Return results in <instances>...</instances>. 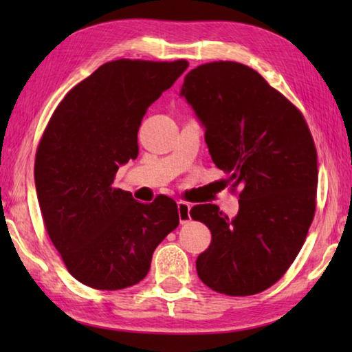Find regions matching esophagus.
I'll use <instances>...</instances> for the list:
<instances>
[{
	"label": "esophagus",
	"mask_w": 352,
	"mask_h": 352,
	"mask_svg": "<svg viewBox=\"0 0 352 352\" xmlns=\"http://www.w3.org/2000/svg\"><path fill=\"white\" fill-rule=\"evenodd\" d=\"M177 210H178V217H180V223H188L190 220V205L186 201H177Z\"/></svg>",
	"instance_id": "1"
}]
</instances>
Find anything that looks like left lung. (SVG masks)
Wrapping results in <instances>:
<instances>
[{"label": "left lung", "instance_id": "1", "mask_svg": "<svg viewBox=\"0 0 352 352\" xmlns=\"http://www.w3.org/2000/svg\"><path fill=\"white\" fill-rule=\"evenodd\" d=\"M180 96L205 130L214 164L242 189L233 219L211 204L190 210L212 236L195 261L199 278L219 294H259L287 272L312 223V135L300 110L247 65H200L184 77Z\"/></svg>", "mask_w": 352, "mask_h": 352}]
</instances>
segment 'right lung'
<instances>
[{
    "mask_svg": "<svg viewBox=\"0 0 352 352\" xmlns=\"http://www.w3.org/2000/svg\"><path fill=\"white\" fill-rule=\"evenodd\" d=\"M186 68V60L104 63L69 90L41 136L34 168L41 216L68 272L88 287L138 284L180 223L172 199L140 204L113 180L138 157L147 109Z\"/></svg>",
    "mask_w": 352,
    "mask_h": 352,
    "instance_id": "1",
    "label": "right lung"
}]
</instances>
